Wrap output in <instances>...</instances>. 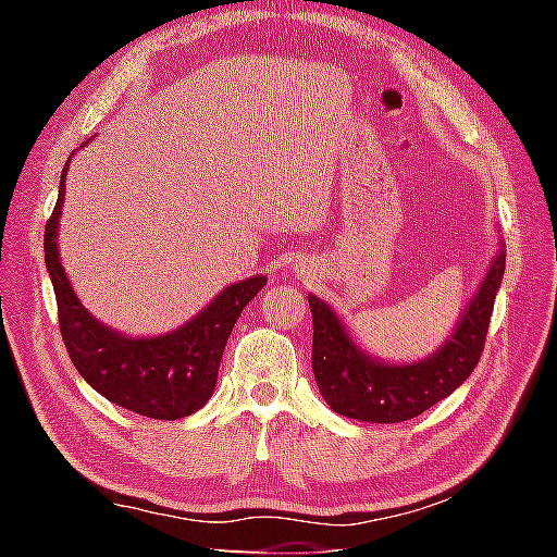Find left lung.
I'll use <instances>...</instances> for the list:
<instances>
[{"label": "left lung", "instance_id": "8db88e82", "mask_svg": "<svg viewBox=\"0 0 557 557\" xmlns=\"http://www.w3.org/2000/svg\"><path fill=\"white\" fill-rule=\"evenodd\" d=\"M504 268L506 252L502 250L449 342L432 358L412 366L371 361L351 344L332 309L309 295L314 322L312 371L332 410L363 422H403L418 418L459 388L482 358Z\"/></svg>", "mask_w": 557, "mask_h": 557}]
</instances>
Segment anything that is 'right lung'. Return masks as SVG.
Instances as JSON below:
<instances>
[{"instance_id": "1", "label": "right lung", "mask_w": 557, "mask_h": 557, "mask_svg": "<svg viewBox=\"0 0 557 557\" xmlns=\"http://www.w3.org/2000/svg\"><path fill=\"white\" fill-rule=\"evenodd\" d=\"M65 166L59 201L51 219L46 221L44 258L53 282L59 329L71 361L92 388L120 408L154 420L186 418L211 398L233 326L243 307L265 287L268 277L256 275L225 287L199 317L166 336L129 338L98 324L75 297L55 245Z\"/></svg>"}]
</instances>
